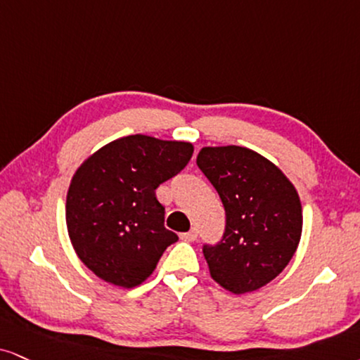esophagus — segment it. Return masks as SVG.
Instances as JSON below:
<instances>
[{
    "mask_svg": "<svg viewBox=\"0 0 360 360\" xmlns=\"http://www.w3.org/2000/svg\"><path fill=\"white\" fill-rule=\"evenodd\" d=\"M197 237H198L197 229H192L190 232H185V233L180 235L181 240H185V242H195V240H197Z\"/></svg>",
    "mask_w": 360,
    "mask_h": 360,
    "instance_id": "obj_1",
    "label": "esophagus"
}]
</instances>
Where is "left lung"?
<instances>
[{"label":"left lung","mask_w":360,"mask_h":360,"mask_svg":"<svg viewBox=\"0 0 360 360\" xmlns=\"http://www.w3.org/2000/svg\"><path fill=\"white\" fill-rule=\"evenodd\" d=\"M197 165L225 208V232L203 243L212 278L233 294L274 281L294 257L302 233V205L287 176L254 150L205 146Z\"/></svg>","instance_id":"left-lung-1"}]
</instances>
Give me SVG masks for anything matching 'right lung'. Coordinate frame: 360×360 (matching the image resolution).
<instances>
[{"label":"right lung","instance_id":"obj_1","mask_svg":"<svg viewBox=\"0 0 360 360\" xmlns=\"http://www.w3.org/2000/svg\"><path fill=\"white\" fill-rule=\"evenodd\" d=\"M193 146L146 135L105 145L78 168L66 197V225L79 260L125 288L150 277L179 235L165 229L155 190L187 167Z\"/></svg>","mask_w":360,"mask_h":360}]
</instances>
